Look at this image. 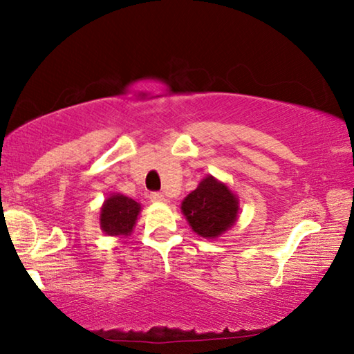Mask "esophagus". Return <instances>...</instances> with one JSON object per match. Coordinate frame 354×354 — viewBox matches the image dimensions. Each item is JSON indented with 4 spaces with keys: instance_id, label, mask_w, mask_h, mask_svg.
<instances>
[{
    "instance_id": "obj_1",
    "label": "esophagus",
    "mask_w": 354,
    "mask_h": 354,
    "mask_svg": "<svg viewBox=\"0 0 354 354\" xmlns=\"http://www.w3.org/2000/svg\"><path fill=\"white\" fill-rule=\"evenodd\" d=\"M149 200H151L153 203H162V201H165L164 195L160 194V192H151V194H149Z\"/></svg>"
}]
</instances>
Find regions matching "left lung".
Here are the masks:
<instances>
[{
	"instance_id": "1",
	"label": "left lung",
	"mask_w": 354,
	"mask_h": 354,
	"mask_svg": "<svg viewBox=\"0 0 354 354\" xmlns=\"http://www.w3.org/2000/svg\"><path fill=\"white\" fill-rule=\"evenodd\" d=\"M181 209L196 234L215 239L236 221L239 203L225 184L207 176L185 196Z\"/></svg>"
}]
</instances>
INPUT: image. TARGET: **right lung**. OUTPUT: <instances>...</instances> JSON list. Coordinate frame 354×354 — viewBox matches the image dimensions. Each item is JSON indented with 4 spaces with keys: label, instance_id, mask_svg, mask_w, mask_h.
Wrapping results in <instances>:
<instances>
[{
    "label": "right lung",
    "instance_id": "right-lung-1",
    "mask_svg": "<svg viewBox=\"0 0 354 354\" xmlns=\"http://www.w3.org/2000/svg\"><path fill=\"white\" fill-rule=\"evenodd\" d=\"M140 205L124 195H112L101 207L100 223L107 236H128L136 225Z\"/></svg>",
    "mask_w": 354,
    "mask_h": 354
}]
</instances>
